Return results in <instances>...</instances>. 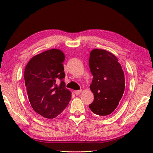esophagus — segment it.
<instances>
[{
	"instance_id": "obj_1",
	"label": "esophagus",
	"mask_w": 153,
	"mask_h": 153,
	"mask_svg": "<svg viewBox=\"0 0 153 153\" xmlns=\"http://www.w3.org/2000/svg\"><path fill=\"white\" fill-rule=\"evenodd\" d=\"M82 90H78V91H74L75 94H76V95H79V94H81V93H82Z\"/></svg>"
}]
</instances>
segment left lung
I'll use <instances>...</instances> for the list:
<instances>
[{"mask_svg": "<svg viewBox=\"0 0 153 153\" xmlns=\"http://www.w3.org/2000/svg\"><path fill=\"white\" fill-rule=\"evenodd\" d=\"M89 68L93 79L90 89L94 95L91 110L99 116H108L118 106L125 89V77L118 58L110 52L93 49Z\"/></svg>", "mask_w": 153, "mask_h": 153, "instance_id": "obj_1", "label": "left lung"}]
</instances>
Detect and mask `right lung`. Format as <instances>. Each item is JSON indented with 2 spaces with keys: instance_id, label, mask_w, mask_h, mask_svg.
<instances>
[{
  "instance_id": "obj_1",
  "label": "right lung",
  "mask_w": 153,
  "mask_h": 153,
  "mask_svg": "<svg viewBox=\"0 0 153 153\" xmlns=\"http://www.w3.org/2000/svg\"><path fill=\"white\" fill-rule=\"evenodd\" d=\"M64 60L62 51L53 48L33 56L25 66L24 80L29 100L35 112L43 118H56L71 100V92L63 81Z\"/></svg>"
}]
</instances>
